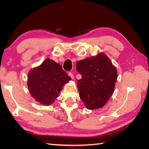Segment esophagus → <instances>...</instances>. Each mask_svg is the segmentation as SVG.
<instances>
[{"mask_svg":"<svg viewBox=\"0 0 149 149\" xmlns=\"http://www.w3.org/2000/svg\"><path fill=\"white\" fill-rule=\"evenodd\" d=\"M68 76H70V77H71V79H74V75H73V73H71V72H69V73H68Z\"/></svg>","mask_w":149,"mask_h":149,"instance_id":"1","label":"esophagus"}]
</instances>
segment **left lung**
<instances>
[{
  "mask_svg": "<svg viewBox=\"0 0 149 149\" xmlns=\"http://www.w3.org/2000/svg\"><path fill=\"white\" fill-rule=\"evenodd\" d=\"M76 70L82 76L77 86L79 97L88 109L105 105L114 92L118 72L109 58L99 53L76 63Z\"/></svg>",
  "mask_w": 149,
  "mask_h": 149,
  "instance_id": "1",
  "label": "left lung"
}]
</instances>
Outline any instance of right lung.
I'll list each match as a JSON object with an SVG mask.
<instances>
[{"instance_id":"1","label":"right lung","mask_w":149,"mask_h":149,"mask_svg":"<svg viewBox=\"0 0 149 149\" xmlns=\"http://www.w3.org/2000/svg\"><path fill=\"white\" fill-rule=\"evenodd\" d=\"M70 79L60 64L47 58L29 72L27 84L35 100L47 106L58 97L63 86Z\"/></svg>"}]
</instances>
